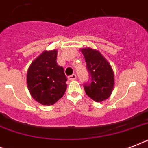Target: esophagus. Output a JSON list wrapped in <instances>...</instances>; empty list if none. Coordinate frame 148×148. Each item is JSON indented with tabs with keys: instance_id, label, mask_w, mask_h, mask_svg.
Returning a JSON list of instances; mask_svg holds the SVG:
<instances>
[{
	"instance_id": "1",
	"label": "esophagus",
	"mask_w": 148,
	"mask_h": 148,
	"mask_svg": "<svg viewBox=\"0 0 148 148\" xmlns=\"http://www.w3.org/2000/svg\"><path fill=\"white\" fill-rule=\"evenodd\" d=\"M76 78H77L76 74H72V75L68 77V79H69L70 81H74Z\"/></svg>"
}]
</instances>
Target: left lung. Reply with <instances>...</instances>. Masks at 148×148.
I'll return each instance as SVG.
<instances>
[{
  "label": "left lung",
  "mask_w": 148,
  "mask_h": 148,
  "mask_svg": "<svg viewBox=\"0 0 148 148\" xmlns=\"http://www.w3.org/2000/svg\"><path fill=\"white\" fill-rule=\"evenodd\" d=\"M87 68L90 74V83L84 85L88 97L96 102L105 101L110 97L114 86L112 67L98 51L90 47L82 48Z\"/></svg>",
  "instance_id": "1"
}]
</instances>
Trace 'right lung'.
<instances>
[{"label":"right lung","mask_w":148,"mask_h":148,"mask_svg":"<svg viewBox=\"0 0 148 148\" xmlns=\"http://www.w3.org/2000/svg\"><path fill=\"white\" fill-rule=\"evenodd\" d=\"M58 51H45L31 63L27 73L29 92L43 105H53L67 90L64 68L57 64Z\"/></svg>","instance_id":"obj_1"}]
</instances>
